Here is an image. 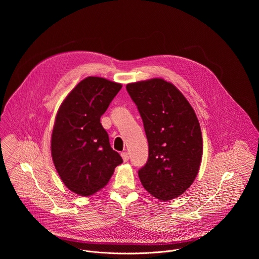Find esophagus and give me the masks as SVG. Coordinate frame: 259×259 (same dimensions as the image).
Listing matches in <instances>:
<instances>
[{
	"label": "esophagus",
	"instance_id": "obj_1",
	"mask_svg": "<svg viewBox=\"0 0 259 259\" xmlns=\"http://www.w3.org/2000/svg\"><path fill=\"white\" fill-rule=\"evenodd\" d=\"M121 156H122V158H123L124 162H128V161H129V154H128L127 152L122 153V154H121Z\"/></svg>",
	"mask_w": 259,
	"mask_h": 259
}]
</instances>
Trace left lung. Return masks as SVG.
<instances>
[{"instance_id":"8db88e82","label":"left lung","mask_w":259,"mask_h":259,"mask_svg":"<svg viewBox=\"0 0 259 259\" xmlns=\"http://www.w3.org/2000/svg\"><path fill=\"white\" fill-rule=\"evenodd\" d=\"M126 89L149 142V159L138 170L139 179L153 197L175 199L192 186L202 160V132L195 110L163 79L131 83Z\"/></svg>"}]
</instances>
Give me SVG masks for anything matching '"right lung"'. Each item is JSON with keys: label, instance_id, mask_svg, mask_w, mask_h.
I'll return each mask as SVG.
<instances>
[{"label": "right lung", "instance_id": "right-lung-1", "mask_svg": "<svg viewBox=\"0 0 259 259\" xmlns=\"http://www.w3.org/2000/svg\"><path fill=\"white\" fill-rule=\"evenodd\" d=\"M122 85L103 78L81 81L61 103L51 138L54 166L65 187L88 197L104 188L123 163L100 123Z\"/></svg>", "mask_w": 259, "mask_h": 259}]
</instances>
